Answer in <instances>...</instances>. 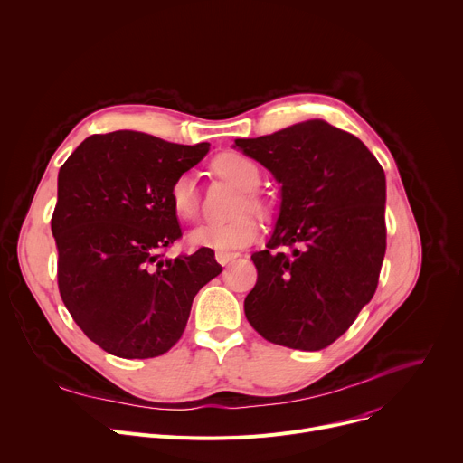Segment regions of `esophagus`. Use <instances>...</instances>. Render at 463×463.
Segmentation results:
<instances>
[{
	"label": "esophagus",
	"mask_w": 463,
	"mask_h": 463,
	"mask_svg": "<svg viewBox=\"0 0 463 463\" xmlns=\"http://www.w3.org/2000/svg\"><path fill=\"white\" fill-rule=\"evenodd\" d=\"M238 256H240L238 252H216V260H218V263H222V266H227L229 261L236 260Z\"/></svg>",
	"instance_id": "esophagus-1"
}]
</instances>
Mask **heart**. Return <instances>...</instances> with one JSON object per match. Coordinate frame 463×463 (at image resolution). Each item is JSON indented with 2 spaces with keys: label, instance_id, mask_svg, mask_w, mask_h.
Returning <instances> with one entry per match:
<instances>
[{
  "label": "heart",
  "instance_id": "b5f03b06",
  "mask_svg": "<svg viewBox=\"0 0 463 463\" xmlns=\"http://www.w3.org/2000/svg\"><path fill=\"white\" fill-rule=\"evenodd\" d=\"M214 166L218 174L232 181L243 192H254L260 184V170L256 163L241 154H223L214 161ZM168 197L174 211L184 220H192L200 211V192H197L195 177L190 172L179 174L172 181ZM247 209L261 211L260 202L252 194H245L240 200L236 207L240 214L225 222H203L195 225L188 231L186 241L194 247H207L218 252H231L250 245L260 232V223L252 213H243Z\"/></svg>",
  "mask_w": 463,
  "mask_h": 463
}]
</instances>
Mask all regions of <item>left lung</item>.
I'll return each mask as SVG.
<instances>
[{
    "label": "left lung",
    "instance_id": "obj_1",
    "mask_svg": "<svg viewBox=\"0 0 463 463\" xmlns=\"http://www.w3.org/2000/svg\"><path fill=\"white\" fill-rule=\"evenodd\" d=\"M234 148L282 184L275 231L250 256L258 280L245 317L269 343L322 350L375 293L386 249L384 172L355 136L320 118L236 139Z\"/></svg>",
    "mask_w": 463,
    "mask_h": 463
}]
</instances>
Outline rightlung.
I'll return each instance as SVG.
<instances>
[{"label": "right lung", "instance_id": "1", "mask_svg": "<svg viewBox=\"0 0 463 463\" xmlns=\"http://www.w3.org/2000/svg\"><path fill=\"white\" fill-rule=\"evenodd\" d=\"M211 145L120 129L88 137L58 172L51 231L60 297L82 332L124 359L166 354L192 300L222 273L213 249L161 254L181 236L168 190Z\"/></svg>", "mask_w": 463, "mask_h": 463}]
</instances>
